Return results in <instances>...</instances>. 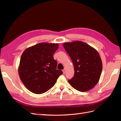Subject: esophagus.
Returning a JSON list of instances; mask_svg holds the SVG:
<instances>
[{
  "instance_id": "34e87169",
  "label": "esophagus",
  "mask_w": 121,
  "mask_h": 121,
  "mask_svg": "<svg viewBox=\"0 0 121 121\" xmlns=\"http://www.w3.org/2000/svg\"><path fill=\"white\" fill-rule=\"evenodd\" d=\"M63 73H64V74H65V69H63Z\"/></svg>"
}]
</instances>
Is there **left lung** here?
I'll list each match as a JSON object with an SVG mask.
<instances>
[{
    "label": "left lung",
    "instance_id": "1",
    "mask_svg": "<svg viewBox=\"0 0 121 121\" xmlns=\"http://www.w3.org/2000/svg\"><path fill=\"white\" fill-rule=\"evenodd\" d=\"M63 46L74 67V76L68 80L69 83L74 88L81 92L92 89L99 80L102 69L97 51L80 41L65 42Z\"/></svg>",
    "mask_w": 121,
    "mask_h": 121
}]
</instances>
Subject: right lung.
Segmentation results:
<instances>
[{
  "mask_svg": "<svg viewBox=\"0 0 121 121\" xmlns=\"http://www.w3.org/2000/svg\"><path fill=\"white\" fill-rule=\"evenodd\" d=\"M58 43H40L25 50L21 57L19 74L22 82L31 92L42 94L52 88L63 71L57 69L53 54Z\"/></svg>",
  "mask_w": 121,
  "mask_h": 121,
  "instance_id": "1",
  "label": "right lung"
}]
</instances>
